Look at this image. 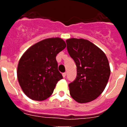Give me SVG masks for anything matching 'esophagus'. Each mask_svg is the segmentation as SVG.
<instances>
[{"label": "esophagus", "mask_w": 127, "mask_h": 127, "mask_svg": "<svg viewBox=\"0 0 127 127\" xmlns=\"http://www.w3.org/2000/svg\"><path fill=\"white\" fill-rule=\"evenodd\" d=\"M62 76L63 77H65L66 76V72H64V73H62Z\"/></svg>", "instance_id": "obj_1"}]
</instances>
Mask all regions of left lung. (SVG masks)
Listing matches in <instances>:
<instances>
[{
  "label": "left lung",
  "instance_id": "8db88e82",
  "mask_svg": "<svg viewBox=\"0 0 127 127\" xmlns=\"http://www.w3.org/2000/svg\"><path fill=\"white\" fill-rule=\"evenodd\" d=\"M67 51L77 67V76L69 85L70 96L79 103L96 99L105 89L111 70L104 52L83 39H67Z\"/></svg>",
  "mask_w": 127,
  "mask_h": 127
}]
</instances>
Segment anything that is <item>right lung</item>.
Listing matches in <instances>:
<instances>
[{
  "label": "right lung",
  "instance_id": "1",
  "mask_svg": "<svg viewBox=\"0 0 127 127\" xmlns=\"http://www.w3.org/2000/svg\"><path fill=\"white\" fill-rule=\"evenodd\" d=\"M66 47L63 39L48 38L35 44L20 58L17 76L22 90L33 100L50 97L58 81L63 78L58 70L57 54Z\"/></svg>",
  "mask_w": 127,
  "mask_h": 127
}]
</instances>
